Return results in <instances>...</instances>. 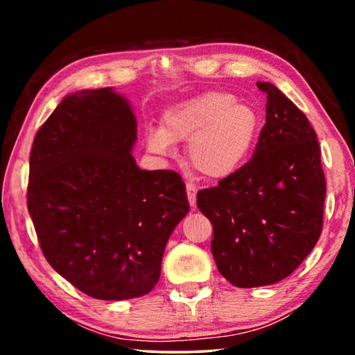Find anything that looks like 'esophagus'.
<instances>
[{
  "label": "esophagus",
  "mask_w": 355,
  "mask_h": 355,
  "mask_svg": "<svg viewBox=\"0 0 355 355\" xmlns=\"http://www.w3.org/2000/svg\"><path fill=\"white\" fill-rule=\"evenodd\" d=\"M186 194H188V200L189 205L194 208L196 207V194H197V188L192 183H186Z\"/></svg>",
  "instance_id": "obj_1"
}]
</instances>
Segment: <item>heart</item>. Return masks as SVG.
I'll list each match as a JSON object with an SVG mask.
<instances>
[{
	"instance_id": "heart-1",
	"label": "heart",
	"mask_w": 355,
	"mask_h": 355,
	"mask_svg": "<svg viewBox=\"0 0 355 355\" xmlns=\"http://www.w3.org/2000/svg\"><path fill=\"white\" fill-rule=\"evenodd\" d=\"M258 133L254 107L235 103L228 92H205L180 101L161 117V128L147 135L155 153H166L171 144L186 142V159L200 175L213 180L236 172L248 158Z\"/></svg>"
}]
</instances>
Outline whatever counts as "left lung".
<instances>
[{"label": "left lung", "mask_w": 355, "mask_h": 355, "mask_svg": "<svg viewBox=\"0 0 355 355\" xmlns=\"http://www.w3.org/2000/svg\"><path fill=\"white\" fill-rule=\"evenodd\" d=\"M266 122L252 158L232 175L197 192L213 225L219 272L238 288L271 285L290 275L322 232L326 177L309 119L271 83Z\"/></svg>", "instance_id": "8db88e82"}]
</instances>
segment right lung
Instances as JSON below:
<instances>
[{
    "label": "right lung",
    "mask_w": 355,
    "mask_h": 355,
    "mask_svg": "<svg viewBox=\"0 0 355 355\" xmlns=\"http://www.w3.org/2000/svg\"><path fill=\"white\" fill-rule=\"evenodd\" d=\"M136 119L110 87L67 95L34 137L28 211L56 272L87 296L153 290L173 228L189 211L182 177L141 171Z\"/></svg>",
    "instance_id": "obj_1"
}]
</instances>
